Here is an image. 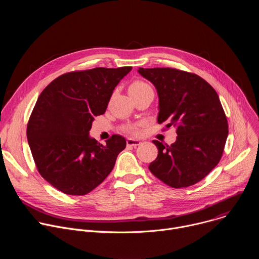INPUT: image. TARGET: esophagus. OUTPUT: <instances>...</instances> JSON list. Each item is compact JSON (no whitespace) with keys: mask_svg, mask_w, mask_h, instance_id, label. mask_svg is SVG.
Instances as JSON below:
<instances>
[{"mask_svg":"<svg viewBox=\"0 0 259 259\" xmlns=\"http://www.w3.org/2000/svg\"><path fill=\"white\" fill-rule=\"evenodd\" d=\"M140 143H141V141L138 140V139H134V138H128L127 139V145H129V146H137Z\"/></svg>","mask_w":259,"mask_h":259,"instance_id":"34e87169","label":"esophagus"}]
</instances>
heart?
<instances>
[{
	"instance_id": "1",
	"label": "heart",
	"mask_w": 259,
	"mask_h": 259,
	"mask_svg": "<svg viewBox=\"0 0 259 259\" xmlns=\"http://www.w3.org/2000/svg\"><path fill=\"white\" fill-rule=\"evenodd\" d=\"M147 89H151V86L149 84H146L143 81H134L133 83H131V85L129 86V94H138L141 93ZM125 131L130 133V134H137L138 133V128L135 125H129L127 127H125Z\"/></svg>"
}]
</instances>
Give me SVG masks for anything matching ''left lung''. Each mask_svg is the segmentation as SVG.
<instances>
[{
	"label": "left lung",
	"instance_id": "obj_1",
	"mask_svg": "<svg viewBox=\"0 0 259 259\" xmlns=\"http://www.w3.org/2000/svg\"><path fill=\"white\" fill-rule=\"evenodd\" d=\"M138 72L157 89L158 123L177 133L171 145L153 141L159 152L149 169L171 188L191 187L210 173L225 150L229 125L219 97L192 72L171 67H139Z\"/></svg>",
	"mask_w": 259,
	"mask_h": 259
}]
</instances>
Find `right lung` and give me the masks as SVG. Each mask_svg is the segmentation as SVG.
<instances>
[{
	"instance_id": "1",
	"label": "right lung",
	"mask_w": 259,
	"mask_h": 259,
	"mask_svg": "<svg viewBox=\"0 0 259 259\" xmlns=\"http://www.w3.org/2000/svg\"><path fill=\"white\" fill-rule=\"evenodd\" d=\"M131 69L95 67L66 72L40 94L26 136L36 169L58 191L86 195L112 172L126 139L113 135L102 145L89 131L94 117L105 113L115 87Z\"/></svg>"
}]
</instances>
